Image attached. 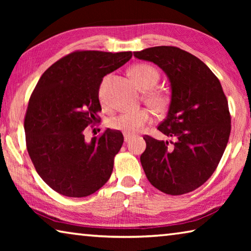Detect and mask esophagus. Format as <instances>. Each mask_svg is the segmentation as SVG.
<instances>
[{"label":"esophagus","mask_w":251,"mask_h":251,"mask_svg":"<svg viewBox=\"0 0 251 251\" xmlns=\"http://www.w3.org/2000/svg\"><path fill=\"white\" fill-rule=\"evenodd\" d=\"M131 138H133V136H131V135H128V134H124V141H125V143L129 142Z\"/></svg>","instance_id":"esophagus-1"}]
</instances>
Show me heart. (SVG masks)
I'll return each mask as SVG.
<instances>
[{
    "label": "heart",
    "mask_w": 251,
    "mask_h": 251,
    "mask_svg": "<svg viewBox=\"0 0 251 251\" xmlns=\"http://www.w3.org/2000/svg\"><path fill=\"white\" fill-rule=\"evenodd\" d=\"M129 73L139 90L144 92L152 90L159 79L158 72L148 64H136L129 70ZM108 79L109 75L105 76L99 88V97L103 106H106L105 94ZM145 101L156 112H164L168 105V96L161 92H150L145 95ZM151 122V115L150 110L139 109L136 112L124 113L112 117L108 124L110 128L121 130L124 134L133 135L141 131Z\"/></svg>",
    "instance_id": "obj_1"
}]
</instances>
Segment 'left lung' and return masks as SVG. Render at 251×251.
I'll return each mask as SVG.
<instances>
[{
    "instance_id": "obj_1",
    "label": "left lung",
    "mask_w": 251,
    "mask_h": 251,
    "mask_svg": "<svg viewBox=\"0 0 251 251\" xmlns=\"http://www.w3.org/2000/svg\"><path fill=\"white\" fill-rule=\"evenodd\" d=\"M154 63L171 84L167 116L158 129L172 137L146 136L141 163L147 179L160 192L182 195L201 186L217 167L230 135V114L222 84L205 63L174 46L134 52Z\"/></svg>"
}]
</instances>
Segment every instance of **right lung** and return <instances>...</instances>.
Returning a JSON list of instances; mask_svg holds the SVG:
<instances>
[{
	"label": "right lung",
	"instance_id": "1",
	"mask_svg": "<svg viewBox=\"0 0 251 251\" xmlns=\"http://www.w3.org/2000/svg\"><path fill=\"white\" fill-rule=\"evenodd\" d=\"M131 56V52L71 53L44 72L32 93L24 121L28 155L42 179L63 196H90L112 175L124 136L106 129L87 142L84 130L99 122L104 76Z\"/></svg>",
	"mask_w": 251,
	"mask_h": 251
}]
</instances>
